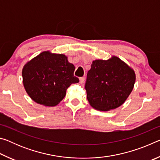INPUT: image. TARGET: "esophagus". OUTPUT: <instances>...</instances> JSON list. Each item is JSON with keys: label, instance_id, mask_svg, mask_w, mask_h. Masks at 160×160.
Returning <instances> with one entry per match:
<instances>
[{"label": "esophagus", "instance_id": "1", "mask_svg": "<svg viewBox=\"0 0 160 160\" xmlns=\"http://www.w3.org/2000/svg\"><path fill=\"white\" fill-rule=\"evenodd\" d=\"M84 82H85V78H80V84H82L84 83Z\"/></svg>", "mask_w": 160, "mask_h": 160}]
</instances>
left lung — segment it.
Listing matches in <instances>:
<instances>
[{"label":"left lung","instance_id":"8db88e82","mask_svg":"<svg viewBox=\"0 0 160 160\" xmlns=\"http://www.w3.org/2000/svg\"><path fill=\"white\" fill-rule=\"evenodd\" d=\"M135 82L133 69L117 56L93 61L87 75V98L97 110L116 109L131 93Z\"/></svg>","mask_w":160,"mask_h":160}]
</instances>
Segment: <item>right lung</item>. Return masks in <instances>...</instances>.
<instances>
[{"instance_id":"1","label":"right lung","mask_w":160,"mask_h":160,"mask_svg":"<svg viewBox=\"0 0 160 160\" xmlns=\"http://www.w3.org/2000/svg\"><path fill=\"white\" fill-rule=\"evenodd\" d=\"M74 65L69 63L64 54L43 51L24 66V88L37 104L56 106L66 96L70 85L79 82L74 76Z\"/></svg>"}]
</instances>
